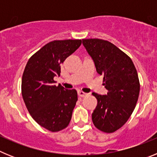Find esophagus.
Segmentation results:
<instances>
[{"label":"esophagus","instance_id":"34e87169","mask_svg":"<svg viewBox=\"0 0 157 157\" xmlns=\"http://www.w3.org/2000/svg\"><path fill=\"white\" fill-rule=\"evenodd\" d=\"M78 96H79V97H82V98H84V97H86V96L88 95L86 93H84L83 91H81V90L78 91Z\"/></svg>","mask_w":157,"mask_h":157}]
</instances>
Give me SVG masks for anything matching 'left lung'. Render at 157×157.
I'll return each instance as SVG.
<instances>
[{
  "instance_id": "obj_1",
  "label": "left lung",
  "mask_w": 157,
  "mask_h": 157,
  "mask_svg": "<svg viewBox=\"0 0 157 157\" xmlns=\"http://www.w3.org/2000/svg\"><path fill=\"white\" fill-rule=\"evenodd\" d=\"M82 44L103 75L107 95L93 93L98 105L92 120L98 130L113 133L121 128L134 112L140 92L138 72L132 59L108 41L98 38L82 39Z\"/></svg>"
}]
</instances>
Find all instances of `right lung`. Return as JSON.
I'll use <instances>...</instances> for the list:
<instances>
[{
    "mask_svg": "<svg viewBox=\"0 0 157 157\" xmlns=\"http://www.w3.org/2000/svg\"><path fill=\"white\" fill-rule=\"evenodd\" d=\"M82 40L48 42L29 59L22 78V96L32 118L40 126L57 132L68 126L78 101L75 90L56 86L60 64L81 45Z\"/></svg>",
    "mask_w": 157,
    "mask_h": 157,
    "instance_id": "obj_1",
    "label": "right lung"
}]
</instances>
